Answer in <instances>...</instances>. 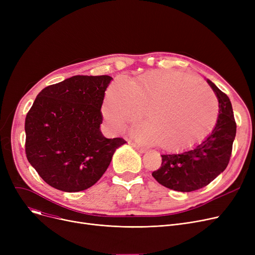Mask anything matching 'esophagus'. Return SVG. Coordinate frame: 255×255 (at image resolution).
Here are the masks:
<instances>
[{
    "label": "esophagus",
    "mask_w": 255,
    "mask_h": 255,
    "mask_svg": "<svg viewBox=\"0 0 255 255\" xmlns=\"http://www.w3.org/2000/svg\"><path fill=\"white\" fill-rule=\"evenodd\" d=\"M134 146H135V149H136L139 153H141V154H143V153L146 152V149H145V148H142V146H140V145H135V144H134Z\"/></svg>",
    "instance_id": "34e87169"
}]
</instances>
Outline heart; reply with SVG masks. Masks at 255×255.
Segmentation results:
<instances>
[{
    "label": "heart",
    "mask_w": 255,
    "mask_h": 255,
    "mask_svg": "<svg viewBox=\"0 0 255 255\" xmlns=\"http://www.w3.org/2000/svg\"><path fill=\"white\" fill-rule=\"evenodd\" d=\"M145 113L146 125L134 130L139 140L165 150L186 149L215 125L218 102L213 92L189 75L155 71L134 80L118 77L106 91L102 114L112 130L135 123Z\"/></svg>",
    "instance_id": "obj_1"
}]
</instances>
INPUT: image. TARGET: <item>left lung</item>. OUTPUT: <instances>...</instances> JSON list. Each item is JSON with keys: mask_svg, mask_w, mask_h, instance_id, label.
Returning a JSON list of instances; mask_svg holds the SVG:
<instances>
[{"mask_svg": "<svg viewBox=\"0 0 255 255\" xmlns=\"http://www.w3.org/2000/svg\"><path fill=\"white\" fill-rule=\"evenodd\" d=\"M219 102L215 127L202 142L178 154L161 155L162 163L152 176L162 186L180 192L198 190L209 185L230 162L237 125L226 94L207 79Z\"/></svg>", "mask_w": 255, "mask_h": 255, "instance_id": "left-lung-1", "label": "left lung"}]
</instances>
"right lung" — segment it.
I'll list each match as a JSON object with an SVG mask.
<instances>
[{
	"mask_svg": "<svg viewBox=\"0 0 255 255\" xmlns=\"http://www.w3.org/2000/svg\"><path fill=\"white\" fill-rule=\"evenodd\" d=\"M109 75H75L44 88L25 117V154L45 183L65 192L83 191L109 167L126 141L100 131Z\"/></svg>",
	"mask_w": 255,
	"mask_h": 255,
	"instance_id": "obj_1",
	"label": "right lung"
}]
</instances>
